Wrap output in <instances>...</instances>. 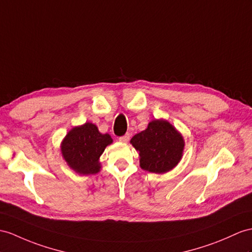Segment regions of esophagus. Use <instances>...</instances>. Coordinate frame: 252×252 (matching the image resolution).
<instances>
[{
	"instance_id": "34e87169",
	"label": "esophagus",
	"mask_w": 252,
	"mask_h": 252,
	"mask_svg": "<svg viewBox=\"0 0 252 252\" xmlns=\"http://www.w3.org/2000/svg\"><path fill=\"white\" fill-rule=\"evenodd\" d=\"M129 138H130V134L129 133H125L124 136H122V137H120L119 138V140L121 141V142H124V143H126V142H128V141H129Z\"/></svg>"
}]
</instances>
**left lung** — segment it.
<instances>
[{
	"instance_id": "1",
	"label": "left lung",
	"mask_w": 252,
	"mask_h": 252,
	"mask_svg": "<svg viewBox=\"0 0 252 252\" xmlns=\"http://www.w3.org/2000/svg\"><path fill=\"white\" fill-rule=\"evenodd\" d=\"M130 143L139 152L140 165L153 173H165L182 158L184 140L167 121H153L145 130L134 134Z\"/></svg>"
}]
</instances>
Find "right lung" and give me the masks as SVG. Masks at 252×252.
I'll return each mask as SVG.
<instances>
[{
	"instance_id": "obj_1",
	"label": "right lung",
	"mask_w": 252,
	"mask_h": 252,
	"mask_svg": "<svg viewBox=\"0 0 252 252\" xmlns=\"http://www.w3.org/2000/svg\"><path fill=\"white\" fill-rule=\"evenodd\" d=\"M112 143L108 133L102 134L92 123L71 129L62 142V154L69 167L80 174H94L100 169L98 159L106 146Z\"/></svg>"
}]
</instances>
